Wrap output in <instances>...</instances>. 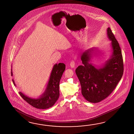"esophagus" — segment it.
Here are the masks:
<instances>
[{"mask_svg": "<svg viewBox=\"0 0 134 134\" xmlns=\"http://www.w3.org/2000/svg\"><path fill=\"white\" fill-rule=\"evenodd\" d=\"M70 66L71 67V68H74L75 66V62L74 60H71V62L70 63Z\"/></svg>", "mask_w": 134, "mask_h": 134, "instance_id": "obj_1", "label": "esophagus"}]
</instances>
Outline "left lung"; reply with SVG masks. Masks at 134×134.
Returning <instances> with one entry per match:
<instances>
[{
  "mask_svg": "<svg viewBox=\"0 0 134 134\" xmlns=\"http://www.w3.org/2000/svg\"><path fill=\"white\" fill-rule=\"evenodd\" d=\"M108 38L111 41L113 53L110 59L100 67L90 63L93 49L82 54V65L75 70L80 81L82 94L86 100L97 103L106 98L113 91L122 78L124 63L122 51L110 28L107 29Z\"/></svg>",
  "mask_w": 134,
  "mask_h": 134,
  "instance_id": "1",
  "label": "left lung"
}]
</instances>
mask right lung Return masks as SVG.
<instances>
[{
    "label": "right lung",
    "instance_id": "obj_1",
    "mask_svg": "<svg viewBox=\"0 0 134 134\" xmlns=\"http://www.w3.org/2000/svg\"><path fill=\"white\" fill-rule=\"evenodd\" d=\"M65 70V65L63 63L54 65L46 89L40 98L36 99L30 98L21 92H19L20 95L28 104L37 109H46L53 106L59 97L60 80ZM11 70V75L13 76L12 69ZM12 81L16 86L13 79Z\"/></svg>",
    "mask_w": 134,
    "mask_h": 134
}]
</instances>
